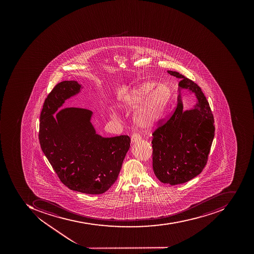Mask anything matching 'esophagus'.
I'll list each match as a JSON object with an SVG mask.
<instances>
[{
    "mask_svg": "<svg viewBox=\"0 0 254 254\" xmlns=\"http://www.w3.org/2000/svg\"><path fill=\"white\" fill-rule=\"evenodd\" d=\"M140 140V135L137 134V133H133V134L132 135V137H131V142L132 143L137 142V141H138V140Z\"/></svg>",
    "mask_w": 254,
    "mask_h": 254,
    "instance_id": "obj_1",
    "label": "esophagus"
}]
</instances>
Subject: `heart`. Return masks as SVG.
Segmentation results:
<instances>
[{
  "label": "heart",
  "mask_w": 254,
  "mask_h": 254,
  "mask_svg": "<svg viewBox=\"0 0 254 254\" xmlns=\"http://www.w3.org/2000/svg\"><path fill=\"white\" fill-rule=\"evenodd\" d=\"M155 86L154 82L138 85L121 104L124 109H137L143 105L135 117V122L144 130L151 129L157 125L170 98V89L167 85H159L153 90Z\"/></svg>",
  "instance_id": "heart-1"
}]
</instances>
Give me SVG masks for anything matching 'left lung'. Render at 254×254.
I'll list each match as a JSON object with an SVG mask.
<instances>
[{"mask_svg":"<svg viewBox=\"0 0 254 254\" xmlns=\"http://www.w3.org/2000/svg\"><path fill=\"white\" fill-rule=\"evenodd\" d=\"M180 78V89H188L197 99L194 108L184 110L180 94L171 117L153 132L152 165L163 184L178 185L192 180L207 164L214 137V117L201 88L179 72L168 70Z\"/></svg>","mask_w":254,"mask_h":254,"instance_id":"obj_1","label":"left lung"}]
</instances>
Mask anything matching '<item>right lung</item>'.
Wrapping results in <instances>:
<instances>
[{"label": "right lung", "instance_id": "obj_1", "mask_svg": "<svg viewBox=\"0 0 254 254\" xmlns=\"http://www.w3.org/2000/svg\"><path fill=\"white\" fill-rule=\"evenodd\" d=\"M76 81H64L53 88L40 114L42 151L60 180L71 190L101 194L116 182L130 145L127 135L103 137L91 123L92 112L62 108L79 93Z\"/></svg>", "mask_w": 254, "mask_h": 254}]
</instances>
